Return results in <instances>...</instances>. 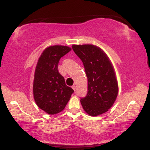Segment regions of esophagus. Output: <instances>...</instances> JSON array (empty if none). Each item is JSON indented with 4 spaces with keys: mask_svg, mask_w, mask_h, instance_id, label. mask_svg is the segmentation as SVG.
<instances>
[{
    "mask_svg": "<svg viewBox=\"0 0 150 150\" xmlns=\"http://www.w3.org/2000/svg\"><path fill=\"white\" fill-rule=\"evenodd\" d=\"M72 88L73 89L74 91H75V89H76V87H75V85H73V86H72Z\"/></svg>",
    "mask_w": 150,
    "mask_h": 150,
    "instance_id": "esophagus-1",
    "label": "esophagus"
}]
</instances>
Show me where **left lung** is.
<instances>
[{
    "label": "left lung",
    "mask_w": 150,
    "mask_h": 150,
    "mask_svg": "<svg viewBox=\"0 0 150 150\" xmlns=\"http://www.w3.org/2000/svg\"><path fill=\"white\" fill-rule=\"evenodd\" d=\"M82 61L88 81V91L80 99L84 111L91 116L106 113L112 107L118 93L114 68L106 53L92 44L72 46Z\"/></svg>",
    "instance_id": "8db88e82"
}]
</instances>
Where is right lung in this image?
<instances>
[{
  "mask_svg": "<svg viewBox=\"0 0 150 150\" xmlns=\"http://www.w3.org/2000/svg\"><path fill=\"white\" fill-rule=\"evenodd\" d=\"M70 50L67 46H49L38 59L33 82L34 99L38 107L48 114L61 112L74 92L65 85L64 77L58 70L61 58Z\"/></svg>",
  "mask_w": 150,
  "mask_h": 150,
  "instance_id": "add662e5",
  "label": "right lung"
}]
</instances>
